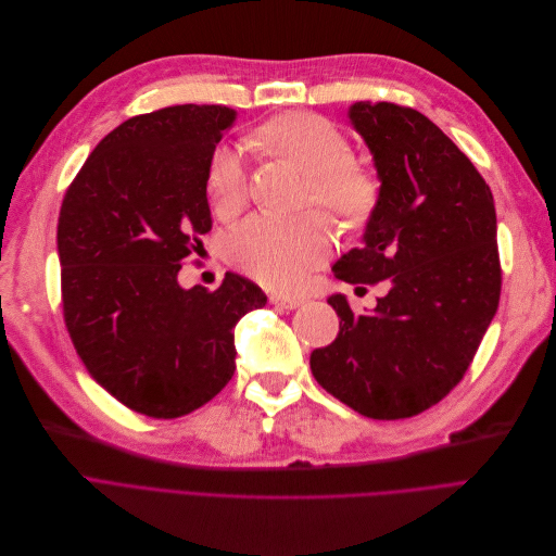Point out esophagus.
Wrapping results in <instances>:
<instances>
[{"label": "esophagus", "mask_w": 556, "mask_h": 556, "mask_svg": "<svg viewBox=\"0 0 556 556\" xmlns=\"http://www.w3.org/2000/svg\"><path fill=\"white\" fill-rule=\"evenodd\" d=\"M269 301H271V305H276L280 309H296V307L303 305V299L289 296V294H271Z\"/></svg>", "instance_id": "1"}]
</instances>
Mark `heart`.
Segmentation results:
<instances>
[{"instance_id":"b5f03b06","label":"heart","mask_w":556,"mask_h":556,"mask_svg":"<svg viewBox=\"0 0 556 556\" xmlns=\"http://www.w3.org/2000/svg\"><path fill=\"white\" fill-rule=\"evenodd\" d=\"M255 140L307 174L309 197L343 224L362 226L374 215L380 182L374 172L353 161L351 142L328 119L312 113L278 115L255 130ZM205 194L219 219H232L244 210L247 169L235 144H217L210 151ZM330 247V226L321 215H257L232 230L226 253L237 269L262 285L296 289L328 257Z\"/></svg>"}]
</instances>
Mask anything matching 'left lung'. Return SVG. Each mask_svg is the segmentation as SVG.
I'll use <instances>...</instances> for the list:
<instances>
[{
	"label": "left lung",
	"instance_id": "obj_1",
	"mask_svg": "<svg viewBox=\"0 0 556 556\" xmlns=\"http://www.w3.org/2000/svg\"><path fill=\"white\" fill-rule=\"evenodd\" d=\"M349 119L374 155L380 199L362 247L332 271L351 285L387 280L389 292L368 314L332 294L339 332L312 351L309 368L362 416L407 418L451 393L495 316V205L480 172L426 115L357 101Z\"/></svg>",
	"mask_w": 556,
	"mask_h": 556
}]
</instances>
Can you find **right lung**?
<instances>
[{
  "label": "right lung",
  "instance_id": "right-lung-1",
  "mask_svg": "<svg viewBox=\"0 0 556 556\" xmlns=\"http://www.w3.org/2000/svg\"><path fill=\"white\" fill-rule=\"evenodd\" d=\"M237 111L169 105L105 136L59 217L65 326L88 374L128 409L178 418L235 374V326L262 289L226 274L215 292L178 285L180 262L213 228L205 167Z\"/></svg>",
  "mask_w": 556,
  "mask_h": 556
}]
</instances>
